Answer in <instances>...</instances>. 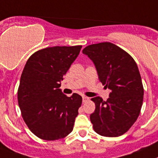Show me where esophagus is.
Masks as SVG:
<instances>
[{"mask_svg":"<svg viewBox=\"0 0 158 158\" xmlns=\"http://www.w3.org/2000/svg\"><path fill=\"white\" fill-rule=\"evenodd\" d=\"M82 101H83V102H86L87 101H89V98L85 97V96H83L82 97Z\"/></svg>","mask_w":158,"mask_h":158,"instance_id":"obj_1","label":"esophagus"}]
</instances>
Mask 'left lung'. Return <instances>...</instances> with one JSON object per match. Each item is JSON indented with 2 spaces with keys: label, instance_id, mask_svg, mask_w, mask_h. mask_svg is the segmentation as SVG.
Masks as SVG:
<instances>
[{
  "label": "left lung",
  "instance_id": "left-lung-1",
  "mask_svg": "<svg viewBox=\"0 0 158 158\" xmlns=\"http://www.w3.org/2000/svg\"><path fill=\"white\" fill-rule=\"evenodd\" d=\"M82 52L93 61L99 81L110 89L104 101L95 97V110L90 121L98 134L116 137L134 124L140 113L144 88L134 59L115 44L105 42L85 47Z\"/></svg>",
  "mask_w": 158,
  "mask_h": 158
}]
</instances>
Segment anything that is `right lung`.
I'll return each instance as SVG.
<instances>
[{
	"label": "right lung",
	"mask_w": 158,
	"mask_h": 158,
	"mask_svg": "<svg viewBox=\"0 0 158 158\" xmlns=\"http://www.w3.org/2000/svg\"><path fill=\"white\" fill-rule=\"evenodd\" d=\"M82 46L47 48L31 55L25 65L18 89L22 116L36 136L45 140L64 138L73 131L82 98L68 97L61 81Z\"/></svg>",
	"instance_id": "right-lung-1"
}]
</instances>
